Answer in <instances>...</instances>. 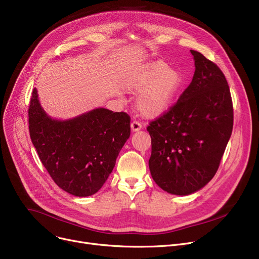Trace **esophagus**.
Returning <instances> with one entry per match:
<instances>
[{
  "label": "esophagus",
  "instance_id": "34e87169",
  "mask_svg": "<svg viewBox=\"0 0 259 259\" xmlns=\"http://www.w3.org/2000/svg\"><path fill=\"white\" fill-rule=\"evenodd\" d=\"M142 127H143V125L138 120H133L131 122V130L132 131H140L142 129Z\"/></svg>",
  "mask_w": 259,
  "mask_h": 259
}]
</instances>
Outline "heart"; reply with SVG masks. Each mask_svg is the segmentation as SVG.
I'll return each instance as SVG.
<instances>
[{
    "label": "heart",
    "mask_w": 259,
    "mask_h": 259,
    "mask_svg": "<svg viewBox=\"0 0 259 259\" xmlns=\"http://www.w3.org/2000/svg\"><path fill=\"white\" fill-rule=\"evenodd\" d=\"M180 71L169 69L165 62L149 63L127 80V88L142 91L137 99L138 110L146 117H156L173 105L183 87Z\"/></svg>",
    "instance_id": "obj_1"
}]
</instances>
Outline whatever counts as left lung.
<instances>
[{"mask_svg": "<svg viewBox=\"0 0 259 259\" xmlns=\"http://www.w3.org/2000/svg\"><path fill=\"white\" fill-rule=\"evenodd\" d=\"M190 51L195 61L192 81L147 127L152 179L176 195L196 192L213 179L233 129V103L225 74L200 52Z\"/></svg>", "mask_w": 259, "mask_h": 259, "instance_id": "1", "label": "left lung"}]
</instances>
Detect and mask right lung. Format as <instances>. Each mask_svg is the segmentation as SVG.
Masks as SVG:
<instances>
[{
  "instance_id": "right-lung-1",
  "label": "right lung",
  "mask_w": 259,
  "mask_h": 259,
  "mask_svg": "<svg viewBox=\"0 0 259 259\" xmlns=\"http://www.w3.org/2000/svg\"><path fill=\"white\" fill-rule=\"evenodd\" d=\"M29 133L47 172L64 191L89 196L103 187L130 137V116L105 108L68 120L50 118L34 88L28 109Z\"/></svg>"
}]
</instances>
